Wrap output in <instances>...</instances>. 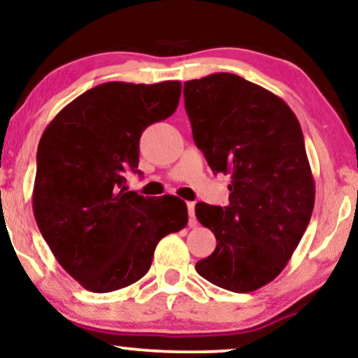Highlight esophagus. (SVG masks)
<instances>
[{"instance_id": "obj_1", "label": "esophagus", "mask_w": 358, "mask_h": 358, "mask_svg": "<svg viewBox=\"0 0 358 358\" xmlns=\"http://www.w3.org/2000/svg\"><path fill=\"white\" fill-rule=\"evenodd\" d=\"M187 212H189V227H197L196 219V202H187Z\"/></svg>"}]
</instances>
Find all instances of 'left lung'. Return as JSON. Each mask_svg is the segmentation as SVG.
Listing matches in <instances>:
<instances>
[{
  "label": "left lung",
  "instance_id": "8db88e82",
  "mask_svg": "<svg viewBox=\"0 0 358 358\" xmlns=\"http://www.w3.org/2000/svg\"><path fill=\"white\" fill-rule=\"evenodd\" d=\"M184 100L197 148L231 178L229 206H196L217 238L196 271L224 289L255 291L285 270L313 215L303 129L280 96L235 73L185 82Z\"/></svg>",
  "mask_w": 358,
  "mask_h": 358
}]
</instances>
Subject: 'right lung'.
Segmentation results:
<instances>
[{
    "label": "right lung",
    "mask_w": 358,
    "mask_h": 358,
    "mask_svg": "<svg viewBox=\"0 0 358 358\" xmlns=\"http://www.w3.org/2000/svg\"><path fill=\"white\" fill-rule=\"evenodd\" d=\"M180 82H106L77 96L48 124L37 148L32 210L60 266L92 292L141 280L162 236L187 225L180 199L124 189L139 173V138L174 113Z\"/></svg>",
    "instance_id": "obj_1"
}]
</instances>
